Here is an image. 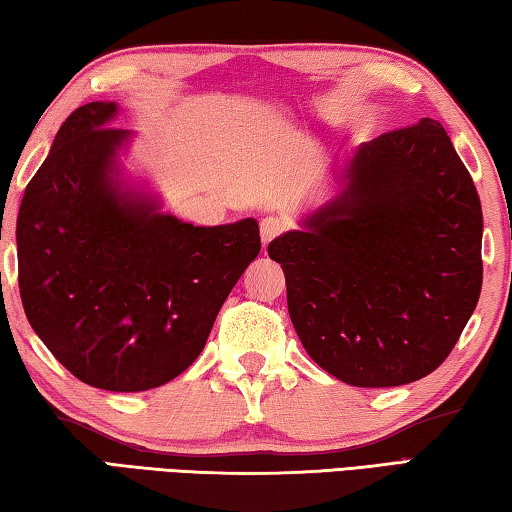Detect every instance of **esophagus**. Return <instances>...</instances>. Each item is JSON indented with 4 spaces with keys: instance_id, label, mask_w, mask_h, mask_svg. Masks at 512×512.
I'll return each instance as SVG.
<instances>
[{
    "instance_id": "obj_1",
    "label": "esophagus",
    "mask_w": 512,
    "mask_h": 512,
    "mask_svg": "<svg viewBox=\"0 0 512 512\" xmlns=\"http://www.w3.org/2000/svg\"><path fill=\"white\" fill-rule=\"evenodd\" d=\"M284 230H287V221L280 219V216H266V219H262V223H259V232H262L264 248L271 244L275 237H280Z\"/></svg>"
}]
</instances>
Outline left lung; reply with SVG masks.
<instances>
[{"mask_svg":"<svg viewBox=\"0 0 512 512\" xmlns=\"http://www.w3.org/2000/svg\"><path fill=\"white\" fill-rule=\"evenodd\" d=\"M345 180L268 255L320 368L361 388L411 384L449 357L479 302V194L433 119L363 142Z\"/></svg>","mask_w":512,"mask_h":512,"instance_id":"1","label":"left lung"}]
</instances>
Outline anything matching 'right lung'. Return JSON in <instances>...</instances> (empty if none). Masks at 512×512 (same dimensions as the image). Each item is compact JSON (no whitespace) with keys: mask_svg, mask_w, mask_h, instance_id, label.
<instances>
[{"mask_svg":"<svg viewBox=\"0 0 512 512\" xmlns=\"http://www.w3.org/2000/svg\"><path fill=\"white\" fill-rule=\"evenodd\" d=\"M115 115L92 101L58 128L17 214V284L33 332L76 379L137 393L192 366L262 241L255 219L194 228L124 192Z\"/></svg>","mask_w":512,"mask_h":512,"instance_id":"right-lung-1","label":"right lung"}]
</instances>
